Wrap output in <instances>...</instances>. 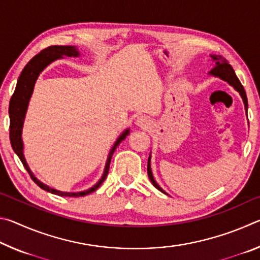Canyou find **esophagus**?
<instances>
[{
  "label": "esophagus",
  "mask_w": 260,
  "mask_h": 260,
  "mask_svg": "<svg viewBox=\"0 0 260 260\" xmlns=\"http://www.w3.org/2000/svg\"><path fill=\"white\" fill-rule=\"evenodd\" d=\"M135 124L140 126V127H146L148 125H150V120L147 116H140L138 117V119L135 120Z\"/></svg>",
  "instance_id": "1"
}]
</instances>
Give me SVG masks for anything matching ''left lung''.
I'll return each instance as SVG.
<instances>
[{"instance_id":"8db88e82","label":"left lung","mask_w":260,"mask_h":260,"mask_svg":"<svg viewBox=\"0 0 260 260\" xmlns=\"http://www.w3.org/2000/svg\"><path fill=\"white\" fill-rule=\"evenodd\" d=\"M210 56H211V58H212V60L214 61V67L209 72V74H210V76H212V77H215V78H220L221 80L228 82L233 88H234L237 93L241 95V98H242V100H243V103H244L246 117H248V99H246L245 90H244L243 86L241 85L239 78L236 77L235 71L233 70L232 65L228 63V61L221 56H219V55H210ZM150 161H151V153L148 158V175H149V179H150V181L152 182L153 186H155L158 189V190L164 192L165 195H169V193H167L165 190H162V188H160L159 184L156 182L155 178H153Z\"/></svg>"}]
</instances>
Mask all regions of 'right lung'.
Returning a JSON list of instances; mask_svg holds the SVG:
<instances>
[{"instance_id": "obj_1", "label": "right lung", "mask_w": 260, "mask_h": 260, "mask_svg": "<svg viewBox=\"0 0 260 260\" xmlns=\"http://www.w3.org/2000/svg\"><path fill=\"white\" fill-rule=\"evenodd\" d=\"M64 56L79 57L80 56V52L78 51V48L76 46L48 47L46 49H43L42 51L39 52L37 56H34L33 58L28 61L27 65L24 68L23 71H21L20 76L18 78V81H17L15 93L10 100V104H9V117H10V142H11L12 149H14V151L17 153V156L19 157L20 161L23 162V165L26 169V171L28 172V174L30 175V178H32L33 181L41 189H43V190L46 191H49L51 193H55V195H58V196L80 197L95 191L96 189L103 183V181L109 173L110 161H111L113 152L117 149V147L119 146L121 141L125 140L126 136L129 134V128L125 129L119 136H118V139L116 142H114L111 150L109 151L108 159H107V162H105V167H104L102 177H101V179L94 184L93 187L88 188L86 190L77 191V192L59 191L57 190V189L47 186V184L41 182L40 180L35 177L32 171H30L29 166L27 165V162H26L25 156H24V143H23V139H21V133H23L25 116H26V112H27L29 100L32 98L35 82H37L40 73L48 67V65L51 64L52 61L56 59L63 58Z\"/></svg>"}]
</instances>
